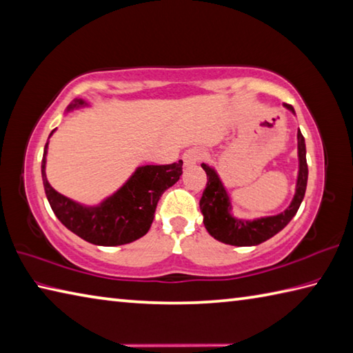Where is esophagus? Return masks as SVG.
Listing matches in <instances>:
<instances>
[{
	"label": "esophagus",
	"mask_w": 353,
	"mask_h": 353,
	"mask_svg": "<svg viewBox=\"0 0 353 353\" xmlns=\"http://www.w3.org/2000/svg\"><path fill=\"white\" fill-rule=\"evenodd\" d=\"M199 159H201V154H199V150H196V149L185 150L183 155V161L185 165H194L199 161Z\"/></svg>",
	"instance_id": "obj_1"
}]
</instances>
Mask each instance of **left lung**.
Instances as JSON below:
<instances>
[{
    "label": "left lung",
    "instance_id": "1",
    "mask_svg": "<svg viewBox=\"0 0 353 353\" xmlns=\"http://www.w3.org/2000/svg\"><path fill=\"white\" fill-rule=\"evenodd\" d=\"M284 105L294 112L292 105ZM298 157H300V172H298L296 192L289 208L280 215L259 218L254 221H244V219H236L230 215L228 192L223 188V183L219 181L216 172L208 164H201L208 175V184H205L203 196L199 199V209L204 215L203 223L209 234L224 244L243 248V245L261 244L283 230L296 215L303 203L305 188H307L309 169L307 161H305V143L301 130H298Z\"/></svg>",
    "mask_w": 353,
    "mask_h": 353
}]
</instances>
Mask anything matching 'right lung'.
<instances>
[{"instance_id":"1","label":"right lung","mask_w":353,"mask_h":353,"mask_svg":"<svg viewBox=\"0 0 353 353\" xmlns=\"http://www.w3.org/2000/svg\"><path fill=\"white\" fill-rule=\"evenodd\" d=\"M81 104H84L83 99H75L69 109ZM46 154L48 144L41 161V175L46 196L53 214L73 234L97 245L128 244L148 234L155 218L159 198L183 174L181 159L172 164L143 165L101 205L83 208L58 194L49 184L46 178Z\"/></svg>"}]
</instances>
